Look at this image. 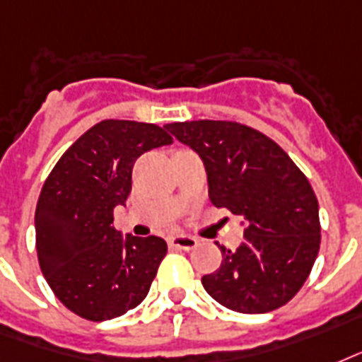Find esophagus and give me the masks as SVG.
I'll list each match as a JSON object with an SVG mask.
<instances>
[{
    "instance_id": "obj_1",
    "label": "esophagus",
    "mask_w": 362,
    "mask_h": 362,
    "mask_svg": "<svg viewBox=\"0 0 362 362\" xmlns=\"http://www.w3.org/2000/svg\"><path fill=\"white\" fill-rule=\"evenodd\" d=\"M170 247L172 249H185V251H190L198 245V240L192 236H173L170 238Z\"/></svg>"
}]
</instances>
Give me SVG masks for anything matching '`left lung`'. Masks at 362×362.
Wrapping results in <instances>:
<instances>
[{
  "mask_svg": "<svg viewBox=\"0 0 362 362\" xmlns=\"http://www.w3.org/2000/svg\"><path fill=\"white\" fill-rule=\"evenodd\" d=\"M204 160L209 200L245 221L236 251L219 245V270L202 277L228 310L266 313L300 291L321 243L319 204L308 177L274 139L234 120L166 126Z\"/></svg>",
  "mask_w": 362,
  "mask_h": 362,
  "instance_id": "left-lung-1",
  "label": "left lung"
}]
</instances>
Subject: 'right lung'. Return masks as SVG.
Instances as JSON below:
<instances>
[{"label":"right lung","instance_id":"obj_1","mask_svg":"<svg viewBox=\"0 0 362 362\" xmlns=\"http://www.w3.org/2000/svg\"><path fill=\"white\" fill-rule=\"evenodd\" d=\"M173 139L149 122L107 119L86 130L56 162L35 207V249L45 279L64 306L107 321L139 306L168 245L158 236H126L113 226L143 153Z\"/></svg>","mask_w":362,"mask_h":362}]
</instances>
